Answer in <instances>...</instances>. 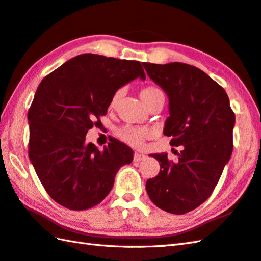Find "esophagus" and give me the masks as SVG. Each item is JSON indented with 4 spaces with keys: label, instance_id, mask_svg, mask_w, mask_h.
Wrapping results in <instances>:
<instances>
[{
    "label": "esophagus",
    "instance_id": "obj_1",
    "mask_svg": "<svg viewBox=\"0 0 261 261\" xmlns=\"http://www.w3.org/2000/svg\"><path fill=\"white\" fill-rule=\"evenodd\" d=\"M145 158H146V156L144 154H141V152H135L133 160H134V162H141V161H144Z\"/></svg>",
    "mask_w": 261,
    "mask_h": 261
}]
</instances>
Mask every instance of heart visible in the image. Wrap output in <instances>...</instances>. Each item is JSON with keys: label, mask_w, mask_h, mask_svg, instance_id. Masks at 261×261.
Returning a JSON list of instances; mask_svg holds the SVG:
<instances>
[{"label": "heart", "mask_w": 261, "mask_h": 261, "mask_svg": "<svg viewBox=\"0 0 261 261\" xmlns=\"http://www.w3.org/2000/svg\"><path fill=\"white\" fill-rule=\"evenodd\" d=\"M120 95H122V91L120 90L114 93L110 103L111 107H115L117 105L118 100L120 98ZM139 95H141L142 100L148 107L154 103L157 98L164 96L163 92L156 86L144 87L141 91V93H139ZM117 134H118V137L125 143L134 146V147H139V146L143 145L145 139L149 137L150 130L148 128H146V127H136L132 125H126L117 132Z\"/></svg>", "instance_id": "1"}]
</instances>
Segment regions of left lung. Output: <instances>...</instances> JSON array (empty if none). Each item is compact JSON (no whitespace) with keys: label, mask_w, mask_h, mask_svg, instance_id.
<instances>
[{"label":"left lung","mask_w":261,"mask_h":261,"mask_svg":"<svg viewBox=\"0 0 261 261\" xmlns=\"http://www.w3.org/2000/svg\"><path fill=\"white\" fill-rule=\"evenodd\" d=\"M143 66L168 95L164 135L171 146H182L177 163L167 154L151 155L161 170L146 181V190L158 208L182 215L212 196L231 156L236 117L226 91L198 67L179 62Z\"/></svg>","instance_id":"obj_1"}]
</instances>
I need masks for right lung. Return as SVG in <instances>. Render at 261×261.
Wrapping results in <instances>:
<instances>
[{"mask_svg":"<svg viewBox=\"0 0 261 261\" xmlns=\"http://www.w3.org/2000/svg\"><path fill=\"white\" fill-rule=\"evenodd\" d=\"M137 77H146L138 61L87 53L40 83L28 113L29 157L57 204L72 211L98 205L111 192L119 167L132 163L133 150L117 139L100 151L85 136L101 125L114 93Z\"/></svg>","mask_w":261,"mask_h":261,"instance_id":"add662e5","label":"right lung"}]
</instances>
